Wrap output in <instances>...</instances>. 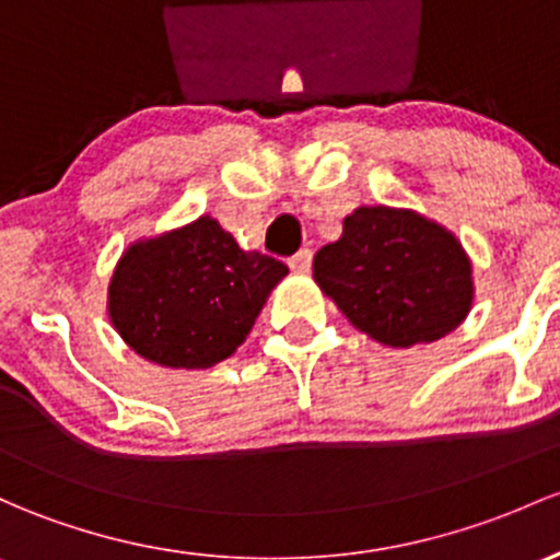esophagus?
Wrapping results in <instances>:
<instances>
[{
    "instance_id": "esophagus-1",
    "label": "esophagus",
    "mask_w": 560,
    "mask_h": 560,
    "mask_svg": "<svg viewBox=\"0 0 560 560\" xmlns=\"http://www.w3.org/2000/svg\"><path fill=\"white\" fill-rule=\"evenodd\" d=\"M288 264H291L293 272L306 275V272H310V269H312V250H310V248H302Z\"/></svg>"
}]
</instances>
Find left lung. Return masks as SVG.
<instances>
[{
	"label": "left lung",
	"instance_id": "8db88e82",
	"mask_svg": "<svg viewBox=\"0 0 560 560\" xmlns=\"http://www.w3.org/2000/svg\"><path fill=\"white\" fill-rule=\"evenodd\" d=\"M312 275L354 328L398 350L462 326L475 293L459 240L408 208L352 210L341 237L315 254Z\"/></svg>",
	"mask_w": 560,
	"mask_h": 560
}]
</instances>
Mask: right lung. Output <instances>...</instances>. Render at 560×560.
I'll use <instances>...</instances> for the list:
<instances>
[{
  "label": "right lung",
  "instance_id": "right-lung-1",
  "mask_svg": "<svg viewBox=\"0 0 560 560\" xmlns=\"http://www.w3.org/2000/svg\"><path fill=\"white\" fill-rule=\"evenodd\" d=\"M278 258L243 250L210 215L138 240L109 282V317L130 350L165 369H210L237 350L272 288Z\"/></svg>",
  "mask_w": 560,
  "mask_h": 560
}]
</instances>
